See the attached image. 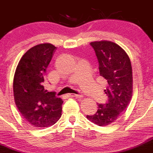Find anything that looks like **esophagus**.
<instances>
[{
  "label": "esophagus",
  "instance_id": "1",
  "mask_svg": "<svg viewBox=\"0 0 153 153\" xmlns=\"http://www.w3.org/2000/svg\"><path fill=\"white\" fill-rule=\"evenodd\" d=\"M68 96H69V97H75V98H78V99H82L83 98L82 95L73 94V93H69V94H68Z\"/></svg>",
  "mask_w": 153,
  "mask_h": 153
}]
</instances>
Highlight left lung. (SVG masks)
I'll return each mask as SVG.
<instances>
[{"label":"left lung","mask_w":153,"mask_h":153,"mask_svg":"<svg viewBox=\"0 0 153 153\" xmlns=\"http://www.w3.org/2000/svg\"><path fill=\"white\" fill-rule=\"evenodd\" d=\"M99 61V74L108 81L105 93L108 101L98 104V110L87 118L99 126L110 125L126 110L133 92L132 69L128 54L120 45L111 41L90 42Z\"/></svg>","instance_id":"1"}]
</instances>
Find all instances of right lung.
Wrapping results in <instances>:
<instances>
[{
	"mask_svg": "<svg viewBox=\"0 0 153 153\" xmlns=\"http://www.w3.org/2000/svg\"><path fill=\"white\" fill-rule=\"evenodd\" d=\"M56 47L42 43L30 48L19 60L13 78L18 110L34 127H49L61 117L63 100L45 88V72Z\"/></svg>",
	"mask_w": 153,
	"mask_h": 153,
	"instance_id": "1",
	"label": "right lung"
}]
</instances>
